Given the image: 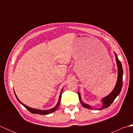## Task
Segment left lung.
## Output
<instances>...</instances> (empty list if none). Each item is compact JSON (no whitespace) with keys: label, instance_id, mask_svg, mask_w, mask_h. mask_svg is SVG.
I'll list each match as a JSON object with an SVG mask.
<instances>
[{"label":"left lung","instance_id":"8db88e82","mask_svg":"<svg viewBox=\"0 0 133 133\" xmlns=\"http://www.w3.org/2000/svg\"><path fill=\"white\" fill-rule=\"evenodd\" d=\"M115 56H116V61H117V67H118V79H117V82L116 83V85H115L114 89L110 94L107 96V97H104L103 99H102V101L103 102V106L101 107L100 109L99 110H102L103 109L107 108V107H109L111 104L113 102L115 99L117 98V96L119 95L120 93L121 89H122V79H123V69H122V64H121L120 61L118 59L117 54L115 53ZM78 94L79 96V101L81 102V103L83 107H85L86 109H91L92 107L90 106L89 104H87L84 103L81 100V97L79 92H78Z\"/></svg>","mask_w":133,"mask_h":133}]
</instances>
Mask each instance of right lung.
I'll use <instances>...</instances> for the list:
<instances>
[{
	"mask_svg": "<svg viewBox=\"0 0 133 133\" xmlns=\"http://www.w3.org/2000/svg\"><path fill=\"white\" fill-rule=\"evenodd\" d=\"M62 90H63V89H62V90H61V94H60V96H59V101H58V102L57 104H56V105L55 106V107H54V108H52V109H51L47 110H41L32 109V108H31V107H29V106L25 105V104H24V103H23L22 102L20 101V100L18 98V97H17V96H16L15 93V92H14V93H15V96H16L17 99H18V101L19 102L21 103L24 107H26V109H27L30 112H31V113H32V114H41V115H46V114H50V113H52V112H54V111H55V110H57V109H58V107H59V106H60L61 99V97H62Z\"/></svg>",
	"mask_w": 133,
	"mask_h": 133,
	"instance_id": "1",
	"label": "right lung"
}]
</instances>
